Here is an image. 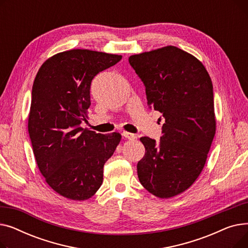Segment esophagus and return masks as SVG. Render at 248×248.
Instances as JSON below:
<instances>
[{
	"label": "esophagus",
	"instance_id": "34e87169",
	"mask_svg": "<svg viewBox=\"0 0 248 248\" xmlns=\"http://www.w3.org/2000/svg\"><path fill=\"white\" fill-rule=\"evenodd\" d=\"M123 137H124L125 139L127 140H135L136 139V136L132 133H126V132H124L123 133Z\"/></svg>",
	"mask_w": 248,
	"mask_h": 248
}]
</instances>
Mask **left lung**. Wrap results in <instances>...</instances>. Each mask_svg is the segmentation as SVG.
I'll use <instances>...</instances> for the list:
<instances>
[{
	"instance_id": "1",
	"label": "left lung",
	"mask_w": 248,
	"mask_h": 248,
	"mask_svg": "<svg viewBox=\"0 0 248 248\" xmlns=\"http://www.w3.org/2000/svg\"><path fill=\"white\" fill-rule=\"evenodd\" d=\"M128 62L146 87L149 108L162 113V137H141L140 184L159 198L187 190L202 172L215 136L211 78L204 65L175 46L145 52Z\"/></svg>"
}]
</instances>
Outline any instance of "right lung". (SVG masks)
Returning a JSON list of instances; mask_svg holds the SVG:
<instances>
[{
    "label": "right lung",
    "mask_w": 248,
    "mask_h": 248,
    "mask_svg": "<svg viewBox=\"0 0 248 248\" xmlns=\"http://www.w3.org/2000/svg\"><path fill=\"white\" fill-rule=\"evenodd\" d=\"M122 56L87 49L46 60L32 87L28 131L39 170L61 196L86 200L103 180V166L120 144L119 133L82 128L90 107L91 81Z\"/></svg>",
    "instance_id": "obj_1"
}]
</instances>
